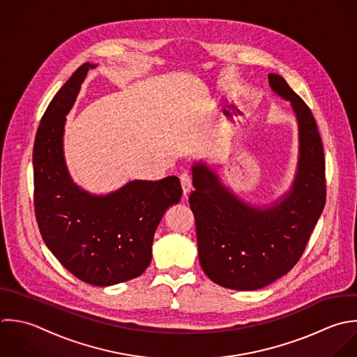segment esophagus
Wrapping results in <instances>:
<instances>
[{"mask_svg":"<svg viewBox=\"0 0 357 357\" xmlns=\"http://www.w3.org/2000/svg\"><path fill=\"white\" fill-rule=\"evenodd\" d=\"M181 183H182V190H183V196H188L192 192L193 188V182H192V175L189 172H183L181 175Z\"/></svg>","mask_w":357,"mask_h":357,"instance_id":"34e87169","label":"esophagus"}]
</instances>
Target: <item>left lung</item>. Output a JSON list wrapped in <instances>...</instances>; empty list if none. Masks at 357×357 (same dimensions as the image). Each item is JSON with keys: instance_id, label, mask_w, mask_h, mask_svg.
I'll list each match as a JSON object with an SVG mask.
<instances>
[{"instance_id": "1", "label": "left lung", "mask_w": 357, "mask_h": 357, "mask_svg": "<svg viewBox=\"0 0 357 357\" xmlns=\"http://www.w3.org/2000/svg\"><path fill=\"white\" fill-rule=\"evenodd\" d=\"M271 89L291 101L301 130V158L291 193L273 207L242 203L203 164L193 167L189 196L196 218L199 260L215 284L255 291L289 273L302 257L324 210L326 158L316 119L307 104L275 73Z\"/></svg>"}]
</instances>
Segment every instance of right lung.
<instances>
[{
    "instance_id": "right-lung-1",
    "label": "right lung",
    "mask_w": 357,
    "mask_h": 357,
    "mask_svg": "<svg viewBox=\"0 0 357 357\" xmlns=\"http://www.w3.org/2000/svg\"><path fill=\"white\" fill-rule=\"evenodd\" d=\"M89 68L86 62L73 72L40 121L33 147L34 213L44 243L70 274L109 287L146 271L155 228L181 200L182 186L167 176L91 196L72 182L62 153L63 123Z\"/></svg>"
}]
</instances>
